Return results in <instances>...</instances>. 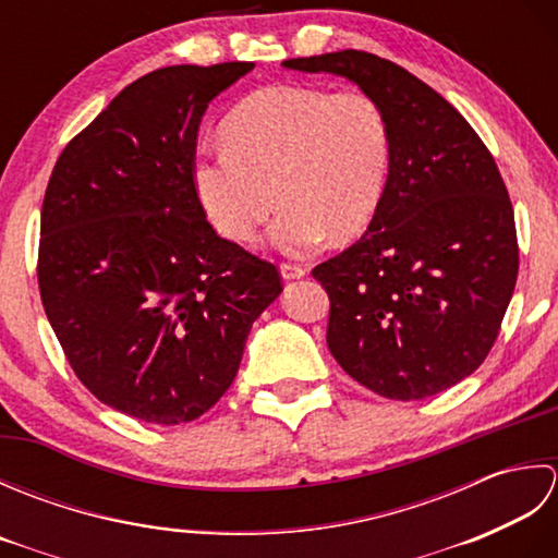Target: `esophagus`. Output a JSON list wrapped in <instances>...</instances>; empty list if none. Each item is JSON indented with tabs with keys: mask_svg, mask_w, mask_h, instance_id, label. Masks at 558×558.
Returning <instances> with one entry per match:
<instances>
[{
	"mask_svg": "<svg viewBox=\"0 0 558 558\" xmlns=\"http://www.w3.org/2000/svg\"><path fill=\"white\" fill-rule=\"evenodd\" d=\"M280 272H282V278L294 280V278H304L306 276V268L300 266V264H290V260H282Z\"/></svg>",
	"mask_w": 558,
	"mask_h": 558,
	"instance_id": "1",
	"label": "esophagus"
}]
</instances>
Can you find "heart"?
Masks as SVG:
<instances>
[{
  "label": "heart",
  "instance_id": "obj_1",
  "mask_svg": "<svg viewBox=\"0 0 558 558\" xmlns=\"http://www.w3.org/2000/svg\"><path fill=\"white\" fill-rule=\"evenodd\" d=\"M220 146H201L194 186L222 236L252 240L282 204L270 242L306 254L328 232L360 234L381 206L393 141L384 110L364 93L270 86L244 98Z\"/></svg>",
  "mask_w": 558,
  "mask_h": 558
}]
</instances>
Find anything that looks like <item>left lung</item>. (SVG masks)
<instances>
[{
  "label": "left lung",
  "instance_id": "obj_1",
  "mask_svg": "<svg viewBox=\"0 0 558 558\" xmlns=\"http://www.w3.org/2000/svg\"><path fill=\"white\" fill-rule=\"evenodd\" d=\"M360 86L384 110L393 160L381 206L312 276L328 292V350L354 381L422 400L487 360L518 278V234L494 156L424 81L362 50L286 59Z\"/></svg>",
  "mask_w": 558,
  "mask_h": 558
}]
</instances>
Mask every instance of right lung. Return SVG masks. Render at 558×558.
I'll return each instance as SVG.
<instances>
[{
    "instance_id": "1",
    "label": "right lung",
    "mask_w": 558,
    "mask_h": 558,
    "mask_svg": "<svg viewBox=\"0 0 558 558\" xmlns=\"http://www.w3.org/2000/svg\"><path fill=\"white\" fill-rule=\"evenodd\" d=\"M252 62L141 76L69 141L45 189L38 286L78 381L148 424L208 412L240 369L278 266L222 240L194 186L208 102Z\"/></svg>"
}]
</instances>
